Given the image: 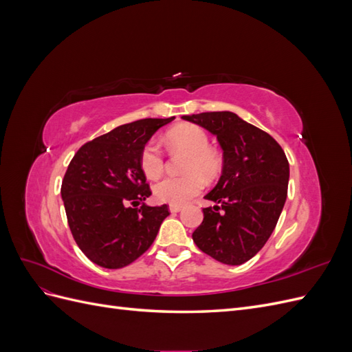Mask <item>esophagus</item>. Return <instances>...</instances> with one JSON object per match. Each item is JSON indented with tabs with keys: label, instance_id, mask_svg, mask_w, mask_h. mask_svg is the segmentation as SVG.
<instances>
[{
	"label": "esophagus",
	"instance_id": "esophagus-1",
	"mask_svg": "<svg viewBox=\"0 0 352 352\" xmlns=\"http://www.w3.org/2000/svg\"><path fill=\"white\" fill-rule=\"evenodd\" d=\"M168 208H170V212H179L184 207H182V206H173V204H172Z\"/></svg>",
	"mask_w": 352,
	"mask_h": 352
}]
</instances>
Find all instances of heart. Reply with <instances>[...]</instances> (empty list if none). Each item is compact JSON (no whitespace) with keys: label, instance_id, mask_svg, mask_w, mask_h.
Segmentation results:
<instances>
[{"label":"heart","instance_id":"obj_1","mask_svg":"<svg viewBox=\"0 0 352 352\" xmlns=\"http://www.w3.org/2000/svg\"><path fill=\"white\" fill-rule=\"evenodd\" d=\"M167 145L175 151H185L184 176H168L154 185V197L160 202L180 206L185 204L204 188V179H214L221 170L219 154L210 148L207 132L198 124H177L166 133ZM140 166L148 179H157L163 172L164 157L160 146L150 141L141 151Z\"/></svg>","mask_w":352,"mask_h":352}]
</instances>
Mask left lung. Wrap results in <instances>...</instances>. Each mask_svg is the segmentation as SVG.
<instances>
[{
  "label": "left lung",
  "mask_w": 352,
  "mask_h": 352,
  "mask_svg": "<svg viewBox=\"0 0 352 352\" xmlns=\"http://www.w3.org/2000/svg\"><path fill=\"white\" fill-rule=\"evenodd\" d=\"M217 136L223 170L204 197V220L192 233L197 247L214 260L239 265L270 238L283 210L289 163L282 146L258 127L230 111L182 116Z\"/></svg>",
  "instance_id": "left-lung-1"
}]
</instances>
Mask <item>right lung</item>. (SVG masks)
Wrapping results in <instances>:
<instances>
[{
	"mask_svg": "<svg viewBox=\"0 0 352 352\" xmlns=\"http://www.w3.org/2000/svg\"><path fill=\"white\" fill-rule=\"evenodd\" d=\"M173 119L122 124L82 145L72 158L61 184L69 228L82 252L104 269L140 258L170 214L166 204L144 202L151 189L140 157L150 138Z\"/></svg>",
	"mask_w": 352,
	"mask_h": 352,
	"instance_id": "1",
	"label": "right lung"
}]
</instances>
